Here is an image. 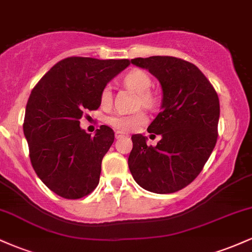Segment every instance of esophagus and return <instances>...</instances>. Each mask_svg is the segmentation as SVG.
Returning a JSON list of instances; mask_svg holds the SVG:
<instances>
[{"instance_id":"34e87169","label":"esophagus","mask_w":252,"mask_h":252,"mask_svg":"<svg viewBox=\"0 0 252 252\" xmlns=\"http://www.w3.org/2000/svg\"><path fill=\"white\" fill-rule=\"evenodd\" d=\"M115 137H116L117 140H121V138L126 137V135H124L123 132H121V131H116V132H115Z\"/></svg>"}]
</instances>
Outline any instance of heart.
I'll return each instance as SVG.
<instances>
[{
  "mask_svg": "<svg viewBox=\"0 0 252 252\" xmlns=\"http://www.w3.org/2000/svg\"><path fill=\"white\" fill-rule=\"evenodd\" d=\"M124 84L128 85L129 88L134 89L136 92H138V104H142L146 108H154L156 104V97L149 91L152 86V79L149 74L142 70H132L128 72L124 77ZM111 86L106 85L102 90L100 94V102L103 105H108L111 103ZM147 115L144 111H136L132 114H123V112H115L111 116L108 117V123L112 128H115L118 131L130 132L137 130L140 126L147 123Z\"/></svg>",
  "mask_w": 252,
  "mask_h": 252,
  "instance_id": "b5f03b06",
  "label": "heart"
}]
</instances>
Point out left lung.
Returning a JSON list of instances; mask_svg holds the SVG:
<instances>
[{
    "label": "left lung",
    "instance_id": "8db88e82",
    "mask_svg": "<svg viewBox=\"0 0 252 252\" xmlns=\"http://www.w3.org/2000/svg\"><path fill=\"white\" fill-rule=\"evenodd\" d=\"M131 63L148 70L162 88V111L148 126L161 135L155 147L132 135L128 158L132 178L149 192H178L200 174L218 138L219 98L194 63L175 57L135 58ZM154 135V136H155Z\"/></svg>",
    "mask_w": 252,
    "mask_h": 252
}]
</instances>
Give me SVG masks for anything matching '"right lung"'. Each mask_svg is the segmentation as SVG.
<instances>
[{
    "label": "right lung",
    "instance_id": "1",
    "mask_svg": "<svg viewBox=\"0 0 252 252\" xmlns=\"http://www.w3.org/2000/svg\"><path fill=\"white\" fill-rule=\"evenodd\" d=\"M129 65L128 59L68 57L32 90L24 121L31 162L56 194L80 199L97 187L115 132L100 126L91 136L80 129L79 120L85 110L99 108L102 90Z\"/></svg>",
    "mask_w": 252,
    "mask_h": 252
}]
</instances>
